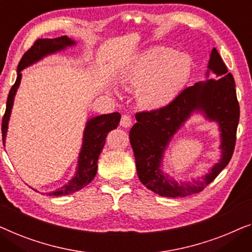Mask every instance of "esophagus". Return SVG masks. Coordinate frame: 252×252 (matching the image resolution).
Masks as SVG:
<instances>
[{"label": "esophagus", "instance_id": "34e87169", "mask_svg": "<svg viewBox=\"0 0 252 252\" xmlns=\"http://www.w3.org/2000/svg\"><path fill=\"white\" fill-rule=\"evenodd\" d=\"M120 125H121V126H123V127H129L131 125H132V120H131L130 115H126V114L123 115L121 119V123H120Z\"/></svg>", "mask_w": 252, "mask_h": 252}]
</instances>
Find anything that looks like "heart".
Segmentation results:
<instances>
[{
	"label": "heart",
	"instance_id": "1",
	"mask_svg": "<svg viewBox=\"0 0 252 252\" xmlns=\"http://www.w3.org/2000/svg\"><path fill=\"white\" fill-rule=\"evenodd\" d=\"M190 59L165 47L141 51L125 70L120 80L130 89H139L137 100L145 109L169 105L186 86L190 75Z\"/></svg>",
	"mask_w": 252,
	"mask_h": 252
}]
</instances>
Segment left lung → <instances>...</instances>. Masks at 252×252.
Returning <instances> with one entry per match:
<instances>
[{"label": "left lung", "mask_w": 252, "mask_h": 252, "mask_svg": "<svg viewBox=\"0 0 252 252\" xmlns=\"http://www.w3.org/2000/svg\"><path fill=\"white\" fill-rule=\"evenodd\" d=\"M210 72L216 77L209 79ZM207 80L180 92L169 105L152 112L137 113V123L129 137L136 160L137 173L143 185L165 197H185L203 190L228 164L234 152L240 106L233 75L218 51L211 50L205 73ZM200 112L218 123L221 137V158L200 179L177 182L162 170V158L169 141L188 121Z\"/></svg>", "instance_id": "8db88e82"}]
</instances>
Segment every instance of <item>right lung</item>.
<instances>
[{
    "mask_svg": "<svg viewBox=\"0 0 252 252\" xmlns=\"http://www.w3.org/2000/svg\"><path fill=\"white\" fill-rule=\"evenodd\" d=\"M75 44L76 42L72 40V38L67 37L66 35L57 38H38L33 44V47L23 56L18 65V68H17L16 82L9 92L8 100H6L5 114L2 120V139L4 146L10 115H11L15 95L20 86L23 69L27 68L28 66L34 65L35 63L40 62L44 57L66 50L67 48L74 47ZM120 120H121V114L118 112L112 113V114L98 115L88 120L83 131L82 146H81V151L79 153L75 175L63 187L52 190V192L45 193L47 195H68V194L75 193L77 190L82 189L83 187L89 185L92 179L94 178L95 173H97L98 158L101 153L102 148H104L106 137H107L109 131L118 127Z\"/></svg>",
    "mask_w": 252,
    "mask_h": 252,
    "instance_id": "right-lung-1",
    "label": "right lung"
}]
</instances>
